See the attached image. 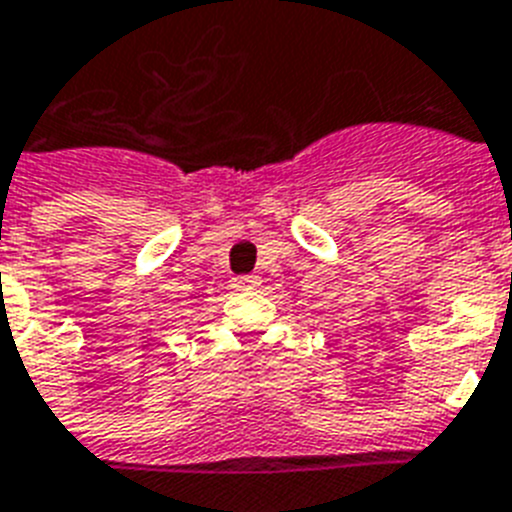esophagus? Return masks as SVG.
I'll return each instance as SVG.
<instances>
[{"label": "esophagus", "mask_w": 512, "mask_h": 512, "mask_svg": "<svg viewBox=\"0 0 512 512\" xmlns=\"http://www.w3.org/2000/svg\"><path fill=\"white\" fill-rule=\"evenodd\" d=\"M261 280L256 274H235L230 277V287L232 290H253V287H259Z\"/></svg>", "instance_id": "esophagus-1"}]
</instances>
